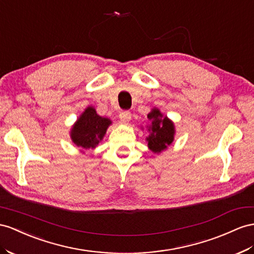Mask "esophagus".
<instances>
[{
    "label": "esophagus",
    "mask_w": 254,
    "mask_h": 254,
    "mask_svg": "<svg viewBox=\"0 0 254 254\" xmlns=\"http://www.w3.org/2000/svg\"><path fill=\"white\" fill-rule=\"evenodd\" d=\"M119 118L122 123H128V121L132 118V114L127 112V110H125V112H121L119 115Z\"/></svg>",
    "instance_id": "obj_1"
}]
</instances>
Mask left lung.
<instances>
[{
	"instance_id": "obj_1",
	"label": "left lung",
	"mask_w": 254,
	"mask_h": 254,
	"mask_svg": "<svg viewBox=\"0 0 254 254\" xmlns=\"http://www.w3.org/2000/svg\"><path fill=\"white\" fill-rule=\"evenodd\" d=\"M148 119L152 121L151 134L147 138L148 147L153 152H161L162 150L170 146L174 140V125L166 117L162 119V114L159 109H152L151 113L148 114Z\"/></svg>"
}]
</instances>
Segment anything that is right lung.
<instances>
[{"instance_id":"add662e5","label":"right lung","mask_w":254,"mask_h":254,"mask_svg":"<svg viewBox=\"0 0 254 254\" xmlns=\"http://www.w3.org/2000/svg\"><path fill=\"white\" fill-rule=\"evenodd\" d=\"M110 123L109 119L97 115L93 107H88L73 127L71 139L84 150L93 149L102 140Z\"/></svg>"}]
</instances>
